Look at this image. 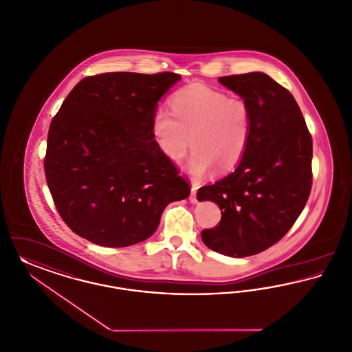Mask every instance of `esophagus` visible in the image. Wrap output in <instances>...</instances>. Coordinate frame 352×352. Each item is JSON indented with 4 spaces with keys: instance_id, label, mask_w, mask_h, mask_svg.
I'll return each mask as SVG.
<instances>
[{
    "instance_id": "1",
    "label": "esophagus",
    "mask_w": 352,
    "mask_h": 352,
    "mask_svg": "<svg viewBox=\"0 0 352 352\" xmlns=\"http://www.w3.org/2000/svg\"><path fill=\"white\" fill-rule=\"evenodd\" d=\"M190 202L191 204H197L198 199H197V186L195 185H191V192H190Z\"/></svg>"
}]
</instances>
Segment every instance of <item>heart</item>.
Wrapping results in <instances>:
<instances>
[{
  "mask_svg": "<svg viewBox=\"0 0 352 352\" xmlns=\"http://www.w3.org/2000/svg\"><path fill=\"white\" fill-rule=\"evenodd\" d=\"M170 107L173 115L158 110L153 118V133L166 158L182 161L191 137L188 170L194 178H202L211 167L228 173L241 162L251 133V107L243 97L191 83L173 94Z\"/></svg>",
  "mask_w": 352,
  "mask_h": 352,
  "instance_id": "1",
  "label": "heart"
}]
</instances>
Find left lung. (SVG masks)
I'll use <instances>...</instances> for the list:
<instances>
[{
	"label": "left lung",
	"mask_w": 352,
	"mask_h": 352,
	"mask_svg": "<svg viewBox=\"0 0 352 352\" xmlns=\"http://www.w3.org/2000/svg\"><path fill=\"white\" fill-rule=\"evenodd\" d=\"M251 107V133L236 168L198 190L199 201L222 211L219 223L202 230L207 248L250 256L279 242L306 206L312 186V138L286 87L265 73L218 78Z\"/></svg>",
	"instance_id": "obj_1"
}]
</instances>
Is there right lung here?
<instances>
[{"label":"right lung","mask_w":352,"mask_h":352,"mask_svg":"<svg viewBox=\"0 0 352 352\" xmlns=\"http://www.w3.org/2000/svg\"><path fill=\"white\" fill-rule=\"evenodd\" d=\"M181 80L162 72L89 76L67 94L47 133L43 168L53 202L77 235L126 248L154 234L165 207L190 195L153 140V118Z\"/></svg>","instance_id":"obj_1"}]
</instances>
